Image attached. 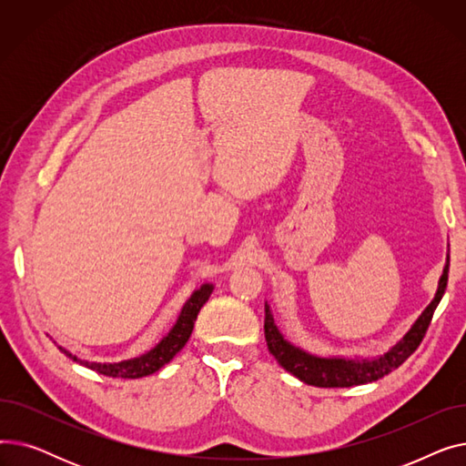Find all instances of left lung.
Listing matches in <instances>:
<instances>
[{
    "mask_svg": "<svg viewBox=\"0 0 466 466\" xmlns=\"http://www.w3.org/2000/svg\"><path fill=\"white\" fill-rule=\"evenodd\" d=\"M450 272V255L444 266L442 278L438 281V290L432 302L420 315V319L411 325L404 338L397 346L390 348L387 353L374 359H344V357H317L309 355L300 348H295L283 338L279 332L270 306L264 304V336L266 344L276 360L287 372L297 376L300 381L315 387H353L376 381L389 372H393L399 366L420 348L421 339L431 325L436 306L444 297Z\"/></svg>",
    "mask_w": 466,
    "mask_h": 466,
    "instance_id": "1",
    "label": "left lung"
}]
</instances>
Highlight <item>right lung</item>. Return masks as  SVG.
I'll return each instance as SVG.
<instances>
[{"label":"right lung","instance_id":"obj_1","mask_svg":"<svg viewBox=\"0 0 466 466\" xmlns=\"http://www.w3.org/2000/svg\"><path fill=\"white\" fill-rule=\"evenodd\" d=\"M211 292H213V285H209V283L202 285L200 289H196L190 295V299L185 302L174 329H171L151 351H147L136 359L120 360V362H88L76 355H71L67 350H64L60 346H58V350L62 353H66L69 359L86 366V369L96 370V372H100L109 378L136 380V378H143V376H151L157 370H160L164 364H167L185 348V344L192 334L196 317H198V311L209 300Z\"/></svg>","mask_w":466,"mask_h":466}]
</instances>
